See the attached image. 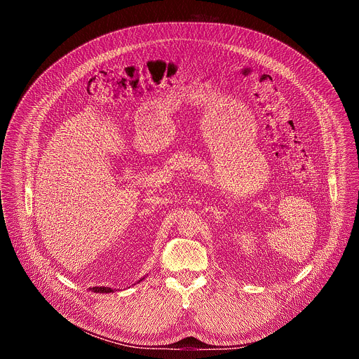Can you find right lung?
<instances>
[{
	"label": "right lung",
	"instance_id": "right-lung-1",
	"mask_svg": "<svg viewBox=\"0 0 359 359\" xmlns=\"http://www.w3.org/2000/svg\"><path fill=\"white\" fill-rule=\"evenodd\" d=\"M139 281H142V280H139ZM93 292H114V290L111 288V287H92L90 288Z\"/></svg>",
	"mask_w": 359,
	"mask_h": 359
}]
</instances>
